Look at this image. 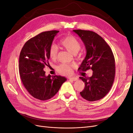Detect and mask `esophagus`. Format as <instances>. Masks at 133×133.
I'll use <instances>...</instances> for the list:
<instances>
[{
    "mask_svg": "<svg viewBox=\"0 0 133 133\" xmlns=\"http://www.w3.org/2000/svg\"><path fill=\"white\" fill-rule=\"evenodd\" d=\"M68 80H70V81H76V80H78V78H74V77L69 78H68Z\"/></svg>",
    "mask_w": 133,
    "mask_h": 133,
    "instance_id": "esophagus-1",
    "label": "esophagus"
}]
</instances>
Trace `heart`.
Wrapping results in <instances>:
<instances>
[{
	"mask_svg": "<svg viewBox=\"0 0 133 133\" xmlns=\"http://www.w3.org/2000/svg\"><path fill=\"white\" fill-rule=\"evenodd\" d=\"M60 44L70 53L75 54L80 49V43L78 39L73 35H68L60 40ZM58 54V48L54 44H52L49 47V55L52 60H55ZM74 66L65 63L60 64L57 67V70L60 74L69 75L73 73Z\"/></svg>",
	"mask_w": 133,
	"mask_h": 133,
	"instance_id": "b5f03b06",
	"label": "heart"
}]
</instances>
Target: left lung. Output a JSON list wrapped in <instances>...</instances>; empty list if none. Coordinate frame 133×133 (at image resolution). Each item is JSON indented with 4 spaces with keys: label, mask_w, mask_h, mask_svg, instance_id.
Returning a JSON list of instances; mask_svg holds the SVG:
<instances>
[{
    "label": "left lung",
    "mask_w": 133,
    "mask_h": 133,
    "mask_svg": "<svg viewBox=\"0 0 133 133\" xmlns=\"http://www.w3.org/2000/svg\"><path fill=\"white\" fill-rule=\"evenodd\" d=\"M82 39L87 50L85 58L78 70H92L91 77H80L85 87L80 92L82 97L89 102L104 98L113 84L115 74V58L109 45L102 37L94 31L73 30Z\"/></svg>",
    "instance_id": "1"
}]
</instances>
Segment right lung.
I'll list each match as a JSON object with an SVG mask.
<instances>
[{
  "label": "right lung",
  "instance_id": "add662e5",
  "mask_svg": "<svg viewBox=\"0 0 133 133\" xmlns=\"http://www.w3.org/2000/svg\"><path fill=\"white\" fill-rule=\"evenodd\" d=\"M59 31H44L31 38L20 53L19 71L23 85L32 96L41 100L53 97L66 80L61 76H46L44 70L49 65V47Z\"/></svg>",
  "mask_w": 133,
  "mask_h": 133
}]
</instances>
